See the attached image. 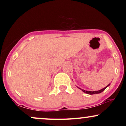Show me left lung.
I'll list each match as a JSON object with an SVG mask.
<instances>
[{"label":"left lung","instance_id":"obj_1","mask_svg":"<svg viewBox=\"0 0 126 126\" xmlns=\"http://www.w3.org/2000/svg\"><path fill=\"white\" fill-rule=\"evenodd\" d=\"M110 84H108V85H107V86H106V87H104V88H103V89H100V90H99V91H85L84 90V89H81V88H80L79 87H77V88H79L80 89H81V90L82 92H84V93H86V94H100V93H101L103 92V91H104L105 89H106L107 88L108 86H110Z\"/></svg>","mask_w":126,"mask_h":126}]
</instances>
